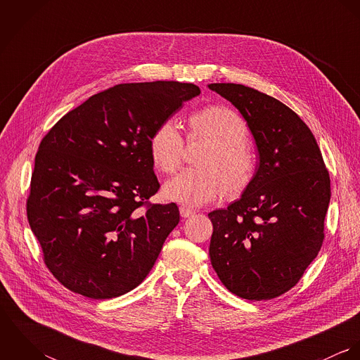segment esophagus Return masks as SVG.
<instances>
[{
  "instance_id": "esophagus-1",
  "label": "esophagus",
  "mask_w": 360,
  "mask_h": 360,
  "mask_svg": "<svg viewBox=\"0 0 360 360\" xmlns=\"http://www.w3.org/2000/svg\"><path fill=\"white\" fill-rule=\"evenodd\" d=\"M194 213H195V210H193V209H190V207H187V206H180V216H181L183 219H187V217L193 216Z\"/></svg>"
}]
</instances>
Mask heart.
I'll use <instances>...</instances> for the list:
<instances>
[{
  "instance_id": "b5f03b06",
  "label": "heart",
  "mask_w": 360,
  "mask_h": 360,
  "mask_svg": "<svg viewBox=\"0 0 360 360\" xmlns=\"http://www.w3.org/2000/svg\"><path fill=\"white\" fill-rule=\"evenodd\" d=\"M188 143H205L197 158L200 169H187L170 179L165 197L186 206H202L223 194H241L255 174V159L247 140L248 129L241 116L226 106L212 105L188 117ZM184 139L177 123L166 119L150 137V154L155 167L174 173L183 159Z\"/></svg>"
}]
</instances>
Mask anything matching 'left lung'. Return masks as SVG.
<instances>
[{
	"label": "left lung",
	"instance_id": "8db88e82",
	"mask_svg": "<svg viewBox=\"0 0 360 360\" xmlns=\"http://www.w3.org/2000/svg\"><path fill=\"white\" fill-rule=\"evenodd\" d=\"M233 103L257 143V173L243 197L207 216L210 263L234 295L267 301L291 290L324 240L330 174L305 122L251 87L213 83Z\"/></svg>",
	"mask_w": 360,
	"mask_h": 360
}]
</instances>
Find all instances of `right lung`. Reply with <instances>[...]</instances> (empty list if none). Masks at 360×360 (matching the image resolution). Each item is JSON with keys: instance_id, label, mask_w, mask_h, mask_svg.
Here are the masks:
<instances>
[{"instance_id": "add662e5", "label": "right lung", "mask_w": 360, "mask_h": 360, "mask_svg": "<svg viewBox=\"0 0 360 360\" xmlns=\"http://www.w3.org/2000/svg\"><path fill=\"white\" fill-rule=\"evenodd\" d=\"M200 93L179 82L117 84L68 112L44 136L27 219L46 266L68 290L109 300L151 271L180 213L173 202H148L160 187L150 137Z\"/></svg>"}]
</instances>
